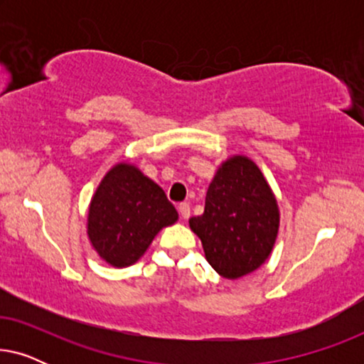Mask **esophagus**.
Returning a JSON list of instances; mask_svg holds the SVG:
<instances>
[{
    "mask_svg": "<svg viewBox=\"0 0 364 364\" xmlns=\"http://www.w3.org/2000/svg\"><path fill=\"white\" fill-rule=\"evenodd\" d=\"M178 213H181V217L183 218V220H187L188 217H191V205H188L187 202H182L178 203Z\"/></svg>",
    "mask_w": 364,
    "mask_h": 364,
    "instance_id": "esophagus-1",
    "label": "esophagus"
}]
</instances>
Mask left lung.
<instances>
[{
    "mask_svg": "<svg viewBox=\"0 0 364 364\" xmlns=\"http://www.w3.org/2000/svg\"><path fill=\"white\" fill-rule=\"evenodd\" d=\"M188 225L202 240L207 262L222 277L240 278L270 255L278 232V207L260 168L235 156L208 186L202 215Z\"/></svg>",
    "mask_w": 364,
    "mask_h": 364,
    "instance_id": "left-lung-1",
    "label": "left lung"
}]
</instances>
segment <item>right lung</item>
I'll return each instance as SVG.
<instances>
[{"label":"right lung","instance_id":"1","mask_svg":"<svg viewBox=\"0 0 364 364\" xmlns=\"http://www.w3.org/2000/svg\"><path fill=\"white\" fill-rule=\"evenodd\" d=\"M166 192L134 166L119 164L94 193L87 235L107 263L129 267L151 245L159 230L177 220Z\"/></svg>","mask_w":364,"mask_h":364}]
</instances>
